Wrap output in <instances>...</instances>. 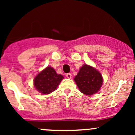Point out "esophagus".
<instances>
[{
  "label": "esophagus",
  "mask_w": 135,
  "mask_h": 135,
  "mask_svg": "<svg viewBox=\"0 0 135 135\" xmlns=\"http://www.w3.org/2000/svg\"><path fill=\"white\" fill-rule=\"evenodd\" d=\"M66 76L68 78H71V77H72V74H70V73H68V74H66Z\"/></svg>",
  "instance_id": "obj_1"
}]
</instances>
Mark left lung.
<instances>
[{
	"label": "left lung",
	"instance_id": "obj_1",
	"mask_svg": "<svg viewBox=\"0 0 135 135\" xmlns=\"http://www.w3.org/2000/svg\"><path fill=\"white\" fill-rule=\"evenodd\" d=\"M79 90L86 95H92L99 91L103 82L101 74L88 65H84L74 79Z\"/></svg>",
	"mask_w": 135,
	"mask_h": 135
}]
</instances>
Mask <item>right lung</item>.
I'll use <instances>...</instances> for the list:
<instances>
[{
	"label": "right lung",
	"mask_w": 135,
	"mask_h": 135,
	"mask_svg": "<svg viewBox=\"0 0 135 135\" xmlns=\"http://www.w3.org/2000/svg\"><path fill=\"white\" fill-rule=\"evenodd\" d=\"M64 77L51 66L42 70L34 79V86L39 93L47 95L54 91Z\"/></svg>",
	"instance_id": "obj_1"
}]
</instances>
